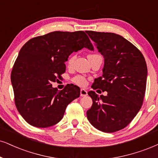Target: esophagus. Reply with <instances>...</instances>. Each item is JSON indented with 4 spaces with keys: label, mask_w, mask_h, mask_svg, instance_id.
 <instances>
[{
    "label": "esophagus",
    "mask_w": 158,
    "mask_h": 158,
    "mask_svg": "<svg viewBox=\"0 0 158 158\" xmlns=\"http://www.w3.org/2000/svg\"><path fill=\"white\" fill-rule=\"evenodd\" d=\"M81 97H85L87 94H88V92L87 91H85V89H81Z\"/></svg>",
    "instance_id": "34e87169"
}]
</instances>
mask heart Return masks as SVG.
Listing matches in <instances>:
<instances>
[{
  "mask_svg": "<svg viewBox=\"0 0 158 158\" xmlns=\"http://www.w3.org/2000/svg\"><path fill=\"white\" fill-rule=\"evenodd\" d=\"M93 56V55H89V56ZM75 58V56H70L69 59H68V61H67V64L69 67L72 66V64H73ZM72 81H73L75 84L79 85V86H81V87L85 86V85L87 84L86 78H85L84 76L81 75H77L75 76V77H73V78H72Z\"/></svg>",
  "mask_w": 158,
  "mask_h": 158,
  "instance_id": "1",
  "label": "heart"
}]
</instances>
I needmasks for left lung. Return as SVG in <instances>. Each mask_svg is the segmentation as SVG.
<instances>
[{"label":"left lung","instance_id":"left-lung-1","mask_svg":"<svg viewBox=\"0 0 158 158\" xmlns=\"http://www.w3.org/2000/svg\"><path fill=\"white\" fill-rule=\"evenodd\" d=\"M104 56L102 76L91 87L106 96L90 91L93 104L87 110L89 122L97 130L114 133L129 124L141 109L147 86V67L141 52L131 42L114 33L86 31Z\"/></svg>","mask_w":158,"mask_h":158}]
</instances>
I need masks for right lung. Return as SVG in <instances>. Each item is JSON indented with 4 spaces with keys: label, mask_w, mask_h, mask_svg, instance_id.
Listing matches in <instances>:
<instances>
[{
    "label": "right lung",
    "mask_w": 158,
    "mask_h": 158,
    "mask_svg": "<svg viewBox=\"0 0 158 158\" xmlns=\"http://www.w3.org/2000/svg\"><path fill=\"white\" fill-rule=\"evenodd\" d=\"M83 48L93 50L83 31H53L31 39L19 50L11 81L17 110L31 125L44 128L57 124L68 104L80 97L77 85L67 84L58 91L51 83L61 78L70 54Z\"/></svg>",
    "instance_id": "right-lung-1"
}]
</instances>
